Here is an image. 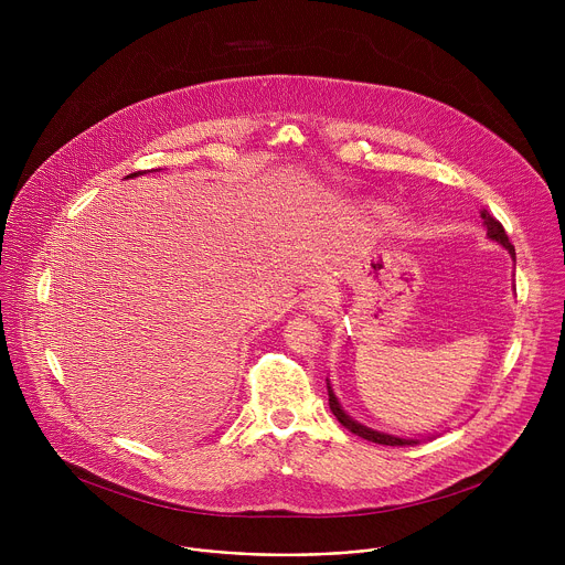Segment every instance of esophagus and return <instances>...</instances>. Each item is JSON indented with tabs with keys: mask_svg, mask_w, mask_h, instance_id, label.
<instances>
[{
	"mask_svg": "<svg viewBox=\"0 0 565 565\" xmlns=\"http://www.w3.org/2000/svg\"><path fill=\"white\" fill-rule=\"evenodd\" d=\"M335 292L331 288H315L306 295L303 299V308L312 315H327L333 310L335 306Z\"/></svg>",
	"mask_w": 565,
	"mask_h": 565,
	"instance_id": "1",
	"label": "esophagus"
}]
</instances>
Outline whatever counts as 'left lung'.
I'll return each instance as SVG.
<instances>
[{
    "label": "left lung",
    "mask_w": 565,
    "mask_h": 565,
    "mask_svg": "<svg viewBox=\"0 0 565 565\" xmlns=\"http://www.w3.org/2000/svg\"><path fill=\"white\" fill-rule=\"evenodd\" d=\"M480 218H482V225H486V230H488V238L490 241H497L499 246H503L508 253H510V257L516 262V255H514V246L510 244V238H508V234H505V230H503V225L488 212V210H480ZM327 386H329V405H331V412H333V416L349 429V431H353L355 436H360V438H364V440H371V443H377V445H391V447H405V445H418L423 438H409V436H395V434H386V431H377V429H371V427H366V425H362V423H358L355 418H351L347 412H344V407L340 405V399H338V395H335V391H333V386H331V380L327 377Z\"/></svg>",
    "instance_id": "1"
}]
</instances>
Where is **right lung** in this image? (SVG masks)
Returning a JSON list of instances; mask_svg holds the SVG:
<instances>
[{"label":"right lung","mask_w":565,"mask_h":565,"mask_svg":"<svg viewBox=\"0 0 565 565\" xmlns=\"http://www.w3.org/2000/svg\"><path fill=\"white\" fill-rule=\"evenodd\" d=\"M149 172V170H147ZM147 172H134V174H129L127 179H134V177H138V174H147ZM151 172H158V170H151Z\"/></svg>","instance_id":"obj_1"}]
</instances>
